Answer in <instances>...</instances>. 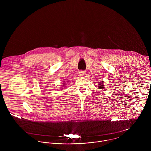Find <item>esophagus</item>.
Here are the masks:
<instances>
[{
	"label": "esophagus",
	"instance_id": "esophagus-1",
	"mask_svg": "<svg viewBox=\"0 0 151 151\" xmlns=\"http://www.w3.org/2000/svg\"><path fill=\"white\" fill-rule=\"evenodd\" d=\"M79 74H80V76L81 77H84L86 75V72L85 71H83V70H81L79 72Z\"/></svg>",
	"mask_w": 151,
	"mask_h": 151
}]
</instances>
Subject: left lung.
<instances>
[{"label":"left lung","instance_id":"1","mask_svg":"<svg viewBox=\"0 0 151 151\" xmlns=\"http://www.w3.org/2000/svg\"><path fill=\"white\" fill-rule=\"evenodd\" d=\"M103 81H102V83H99V84H98V86H99V89H103L104 88V83H102Z\"/></svg>","mask_w":151,"mask_h":151}]
</instances>
